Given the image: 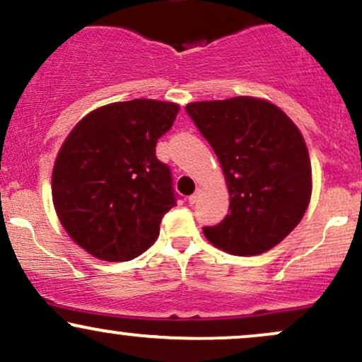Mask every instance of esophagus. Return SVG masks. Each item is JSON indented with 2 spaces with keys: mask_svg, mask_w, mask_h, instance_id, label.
<instances>
[{
  "mask_svg": "<svg viewBox=\"0 0 362 362\" xmlns=\"http://www.w3.org/2000/svg\"><path fill=\"white\" fill-rule=\"evenodd\" d=\"M201 192H202V190H201V189H197L192 195H190V197H189V204H190V206L195 204V202L199 201V197H201Z\"/></svg>",
  "mask_w": 362,
  "mask_h": 362,
  "instance_id": "1",
  "label": "esophagus"
}]
</instances>
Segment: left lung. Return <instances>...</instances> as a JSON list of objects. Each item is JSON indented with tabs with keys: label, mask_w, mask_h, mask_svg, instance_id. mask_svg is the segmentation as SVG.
Returning <instances> with one entry per match:
<instances>
[{
	"label": "left lung",
	"mask_w": 362,
	"mask_h": 362,
	"mask_svg": "<svg viewBox=\"0 0 362 362\" xmlns=\"http://www.w3.org/2000/svg\"><path fill=\"white\" fill-rule=\"evenodd\" d=\"M221 163L230 214L202 228L231 255H259L281 243L306 213L311 163L300 129L274 103L253 97L185 107Z\"/></svg>",
	"instance_id": "1"
}]
</instances>
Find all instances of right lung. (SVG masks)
Masks as SVG:
<instances>
[{
	"label": "right lung",
	"mask_w": 362,
	"mask_h": 362,
	"mask_svg": "<svg viewBox=\"0 0 362 362\" xmlns=\"http://www.w3.org/2000/svg\"><path fill=\"white\" fill-rule=\"evenodd\" d=\"M178 109L148 98L109 103L85 115L62 143L52 170L54 209L90 255L126 262L156 242L161 218L177 206L156 143Z\"/></svg>",
	"instance_id": "right-lung-1"
}]
</instances>
